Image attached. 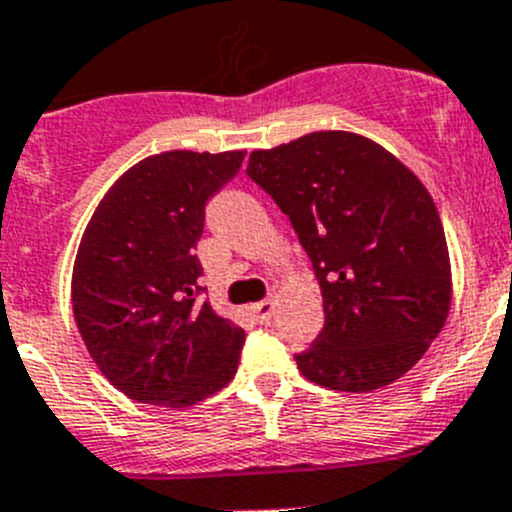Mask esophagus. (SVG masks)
Wrapping results in <instances>:
<instances>
[{
	"mask_svg": "<svg viewBox=\"0 0 512 512\" xmlns=\"http://www.w3.org/2000/svg\"><path fill=\"white\" fill-rule=\"evenodd\" d=\"M275 312V300H262L252 305V315H255L257 322H267Z\"/></svg>",
	"mask_w": 512,
	"mask_h": 512,
	"instance_id": "1",
	"label": "esophagus"
}]
</instances>
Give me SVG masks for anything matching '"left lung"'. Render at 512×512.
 Returning <instances> with one entry per match:
<instances>
[{"instance_id":"left-lung-1","label":"left lung","mask_w":512,"mask_h":512,"mask_svg":"<svg viewBox=\"0 0 512 512\" xmlns=\"http://www.w3.org/2000/svg\"><path fill=\"white\" fill-rule=\"evenodd\" d=\"M247 175L285 212L320 282L325 325L295 355L302 375L347 393L403 377L450 310L448 245L423 182L352 132L252 152Z\"/></svg>"}]
</instances>
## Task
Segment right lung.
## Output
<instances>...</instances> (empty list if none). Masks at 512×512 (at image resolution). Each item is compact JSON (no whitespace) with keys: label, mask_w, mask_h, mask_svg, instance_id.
Listing matches in <instances>:
<instances>
[{"label":"right lung","mask_w":512,"mask_h":512,"mask_svg":"<svg viewBox=\"0 0 512 512\" xmlns=\"http://www.w3.org/2000/svg\"><path fill=\"white\" fill-rule=\"evenodd\" d=\"M245 152H162L124 172L79 245L72 307L79 335L114 388L187 408L235 377L245 330L202 302L195 245L205 207Z\"/></svg>","instance_id":"obj_1"}]
</instances>
